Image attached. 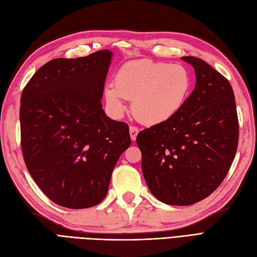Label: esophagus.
Segmentation results:
<instances>
[{
    "instance_id": "34e87169",
    "label": "esophagus",
    "mask_w": 257,
    "mask_h": 257,
    "mask_svg": "<svg viewBox=\"0 0 257 257\" xmlns=\"http://www.w3.org/2000/svg\"><path fill=\"white\" fill-rule=\"evenodd\" d=\"M138 132H139V130H138V127H136V126H130V134H131V138H132V141H136V137H137V134H138Z\"/></svg>"
}]
</instances>
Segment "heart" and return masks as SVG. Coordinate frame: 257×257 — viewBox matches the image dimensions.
Instances as JSON below:
<instances>
[{
    "instance_id": "obj_1",
    "label": "heart",
    "mask_w": 257,
    "mask_h": 257,
    "mask_svg": "<svg viewBox=\"0 0 257 257\" xmlns=\"http://www.w3.org/2000/svg\"><path fill=\"white\" fill-rule=\"evenodd\" d=\"M192 88L189 69L181 64L142 60L119 68L114 84L107 83L104 97L111 112L125 110L124 99H133L132 112L146 125L164 123L182 109Z\"/></svg>"
}]
</instances>
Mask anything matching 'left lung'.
Listing matches in <instances>:
<instances>
[{"label":"left lung","mask_w":257,"mask_h":257,"mask_svg":"<svg viewBox=\"0 0 257 257\" xmlns=\"http://www.w3.org/2000/svg\"><path fill=\"white\" fill-rule=\"evenodd\" d=\"M194 67L195 89L170 120L142 131L136 143L152 195L189 206L213 193L234 161L239 123L229 81L204 60L182 57Z\"/></svg>","instance_id":"left-lung-1"}]
</instances>
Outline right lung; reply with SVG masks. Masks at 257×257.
<instances>
[{
  "mask_svg": "<svg viewBox=\"0 0 257 257\" xmlns=\"http://www.w3.org/2000/svg\"><path fill=\"white\" fill-rule=\"evenodd\" d=\"M112 52L44 64L21 94L23 160L53 203L69 209L96 206L108 192L112 170L131 145L128 125L102 108Z\"/></svg>",
  "mask_w": 257,
  "mask_h": 257,
  "instance_id": "right-lung-1",
  "label": "right lung"
}]
</instances>
